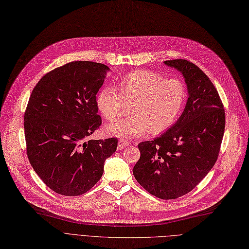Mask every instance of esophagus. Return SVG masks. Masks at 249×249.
<instances>
[{
	"mask_svg": "<svg viewBox=\"0 0 249 249\" xmlns=\"http://www.w3.org/2000/svg\"><path fill=\"white\" fill-rule=\"evenodd\" d=\"M128 144H129L128 142H126V141H124V140H121V141H119V142H118V149H119V150L124 149V148H125Z\"/></svg>",
	"mask_w": 249,
	"mask_h": 249,
	"instance_id": "obj_1",
	"label": "esophagus"
}]
</instances>
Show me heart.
<instances>
[{"mask_svg": "<svg viewBox=\"0 0 249 249\" xmlns=\"http://www.w3.org/2000/svg\"><path fill=\"white\" fill-rule=\"evenodd\" d=\"M120 92L104 87L95 97V105L107 121L117 120L125 104H132L128 119L113 122L105 127L107 135L123 140L163 132L179 118L186 101V88L178 79H164L150 71H135L117 83Z\"/></svg>", "mask_w": 249, "mask_h": 249, "instance_id": "obj_1", "label": "heart"}]
</instances>
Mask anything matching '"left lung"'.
Instances as JSON below:
<instances>
[{"instance_id":"left-lung-1","label":"left lung","mask_w":249,"mask_h":249,"mask_svg":"<svg viewBox=\"0 0 249 249\" xmlns=\"http://www.w3.org/2000/svg\"><path fill=\"white\" fill-rule=\"evenodd\" d=\"M163 64L182 74L188 99L173 126L139 144L141 158L132 173L150 195L175 199L193 190L215 164L225 114L215 87L198 67L185 60Z\"/></svg>"}]
</instances>
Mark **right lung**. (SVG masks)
Masks as SVG:
<instances>
[{"mask_svg":"<svg viewBox=\"0 0 249 249\" xmlns=\"http://www.w3.org/2000/svg\"><path fill=\"white\" fill-rule=\"evenodd\" d=\"M109 71L100 63L71 62L45 74L31 93L24 117L27 155L56 194L87 193L117 150L116 138L86 142L102 124L95 97Z\"/></svg>","mask_w":249,"mask_h":249,"instance_id":"right-lung-1","label":"right lung"}]
</instances>
